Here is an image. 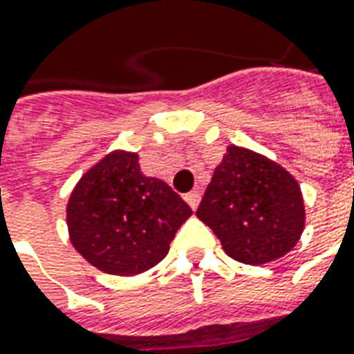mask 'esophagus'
Returning <instances> with one entry per match:
<instances>
[{"mask_svg": "<svg viewBox=\"0 0 354 354\" xmlns=\"http://www.w3.org/2000/svg\"><path fill=\"white\" fill-rule=\"evenodd\" d=\"M185 201H187V205L192 207V209H197V205H199V201H201V194L199 192H189V194L185 195Z\"/></svg>", "mask_w": 354, "mask_h": 354, "instance_id": "obj_1", "label": "esophagus"}]
</instances>
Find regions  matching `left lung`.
<instances>
[{
	"label": "left lung",
	"instance_id": "obj_1",
	"mask_svg": "<svg viewBox=\"0 0 354 354\" xmlns=\"http://www.w3.org/2000/svg\"><path fill=\"white\" fill-rule=\"evenodd\" d=\"M197 218L216 234L228 257L266 264L297 245L305 203L297 180L261 153L230 145L203 195Z\"/></svg>",
	"mask_w": 354,
	"mask_h": 354
}]
</instances>
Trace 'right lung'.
Segmentation results:
<instances>
[{"mask_svg": "<svg viewBox=\"0 0 354 354\" xmlns=\"http://www.w3.org/2000/svg\"><path fill=\"white\" fill-rule=\"evenodd\" d=\"M138 153L117 151L95 162L66 203L74 249L101 272L136 276L159 264L189 205L167 182L145 176Z\"/></svg>", "mask_w": 354, "mask_h": 354, "instance_id": "obj_1", "label": "right lung"}]
</instances>
